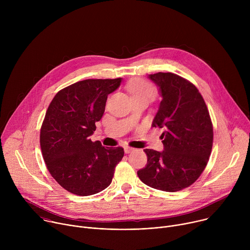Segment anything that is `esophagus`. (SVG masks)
I'll list each match as a JSON object with an SVG mask.
<instances>
[{"mask_svg":"<svg viewBox=\"0 0 250 250\" xmlns=\"http://www.w3.org/2000/svg\"><path fill=\"white\" fill-rule=\"evenodd\" d=\"M133 150H134V148H132V147L125 146V153H130V152L133 151Z\"/></svg>","mask_w":250,"mask_h":250,"instance_id":"esophagus-1","label":"esophagus"}]
</instances>
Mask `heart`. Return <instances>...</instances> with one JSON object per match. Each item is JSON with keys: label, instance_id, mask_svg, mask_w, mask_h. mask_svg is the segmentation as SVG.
<instances>
[{"label": "heart", "instance_id": "obj_1", "mask_svg": "<svg viewBox=\"0 0 250 250\" xmlns=\"http://www.w3.org/2000/svg\"><path fill=\"white\" fill-rule=\"evenodd\" d=\"M127 91L133 99L147 98L151 100L154 95L151 85L142 79H132L129 81L127 84Z\"/></svg>", "mask_w": 250, "mask_h": 250}]
</instances>
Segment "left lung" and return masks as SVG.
Here are the masks:
<instances>
[{
	"label": "left lung",
	"instance_id": "1",
	"mask_svg": "<svg viewBox=\"0 0 250 250\" xmlns=\"http://www.w3.org/2000/svg\"><path fill=\"white\" fill-rule=\"evenodd\" d=\"M148 78L161 97L152 126L164 128V149H145L147 164L137 175L151 188L177 192L192 185L204 171L212 146V125L206 103L192 83L169 72Z\"/></svg>",
	"mask_w": 250,
	"mask_h": 250
}]
</instances>
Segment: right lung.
<instances>
[{
	"instance_id": "add662e5",
	"label": "right lung",
	"mask_w": 250,
	"mask_h": 250,
	"mask_svg": "<svg viewBox=\"0 0 250 250\" xmlns=\"http://www.w3.org/2000/svg\"><path fill=\"white\" fill-rule=\"evenodd\" d=\"M123 78L87 79L59 91L51 101L41 129V147L51 176L68 192L97 194L108 187L123 147H104L89 136L104 112L108 95Z\"/></svg>"
}]
</instances>
